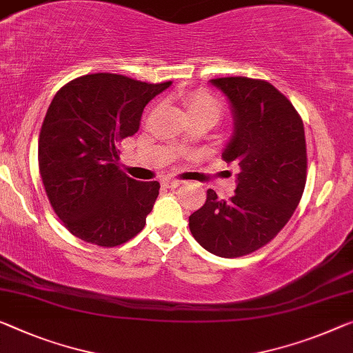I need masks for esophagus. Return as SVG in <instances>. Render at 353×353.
Returning a JSON list of instances; mask_svg holds the SVG:
<instances>
[{
    "mask_svg": "<svg viewBox=\"0 0 353 353\" xmlns=\"http://www.w3.org/2000/svg\"><path fill=\"white\" fill-rule=\"evenodd\" d=\"M183 181L180 180H173V178H165V180H162V186L169 188V189H175L178 186H181Z\"/></svg>",
    "mask_w": 353,
    "mask_h": 353,
    "instance_id": "obj_1",
    "label": "esophagus"
}]
</instances>
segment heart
I'll return each instance as SVG.
<instances>
[{
    "instance_id": "obj_1",
    "label": "heart",
    "mask_w": 353,
    "mask_h": 353,
    "mask_svg": "<svg viewBox=\"0 0 353 353\" xmlns=\"http://www.w3.org/2000/svg\"><path fill=\"white\" fill-rule=\"evenodd\" d=\"M186 107L191 118H205L213 124L218 123L224 113L221 101L208 91H195L191 96H188Z\"/></svg>"
}]
</instances>
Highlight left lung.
Instances as JSON below:
<instances>
[{"instance_id": "obj_1", "label": "left lung", "mask_w": 353, "mask_h": 353, "mask_svg": "<svg viewBox=\"0 0 353 353\" xmlns=\"http://www.w3.org/2000/svg\"><path fill=\"white\" fill-rule=\"evenodd\" d=\"M233 112V132L222 159L238 165L235 195L207 202L189 216L200 246L219 257L257 251L289 222L306 184V140L301 117L287 97L265 80L213 79Z\"/></svg>"}]
</instances>
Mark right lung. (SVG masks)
<instances>
[{
	"instance_id": "obj_1",
	"label": "right lung",
	"mask_w": 353,
	"mask_h": 353,
	"mask_svg": "<svg viewBox=\"0 0 353 353\" xmlns=\"http://www.w3.org/2000/svg\"><path fill=\"white\" fill-rule=\"evenodd\" d=\"M170 85L99 72L53 97L39 134V172L58 218L80 240L113 248L145 227L161 186L121 172L118 145L139 131L145 105Z\"/></svg>"
}]
</instances>
